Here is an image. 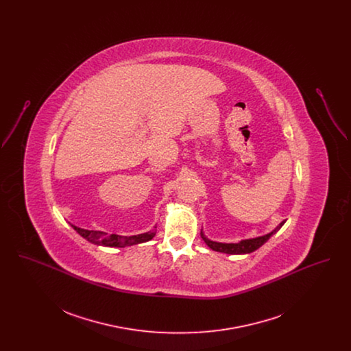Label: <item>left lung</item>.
Listing matches in <instances>:
<instances>
[{"label":"left lung","mask_w":351,"mask_h":351,"mask_svg":"<svg viewBox=\"0 0 351 351\" xmlns=\"http://www.w3.org/2000/svg\"><path fill=\"white\" fill-rule=\"evenodd\" d=\"M284 225L283 222L279 223V226L272 230L271 233L262 235V237H256V238H250V239H243L238 243H222V242H215L210 241L205 237V234L202 233L201 230V238L204 239V242L212 249V250L218 251V252H225V254H250L252 251L258 250L262 245H265L269 239V237L272 234L276 233L282 226Z\"/></svg>","instance_id":"left-lung-1"}]
</instances>
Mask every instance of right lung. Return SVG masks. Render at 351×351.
Here are the masks:
<instances>
[{"instance_id":"1","label":"right lung","mask_w":351,"mask_h":351,"mask_svg":"<svg viewBox=\"0 0 351 351\" xmlns=\"http://www.w3.org/2000/svg\"><path fill=\"white\" fill-rule=\"evenodd\" d=\"M77 233L80 234L86 241L90 243L99 245V246H109V247H126V246H133L138 243L147 242L154 238L156 232H149V233L138 234V235H130V237H122L118 234H110L106 235L104 232H95V230H86L77 228L75 225H71Z\"/></svg>"}]
</instances>
